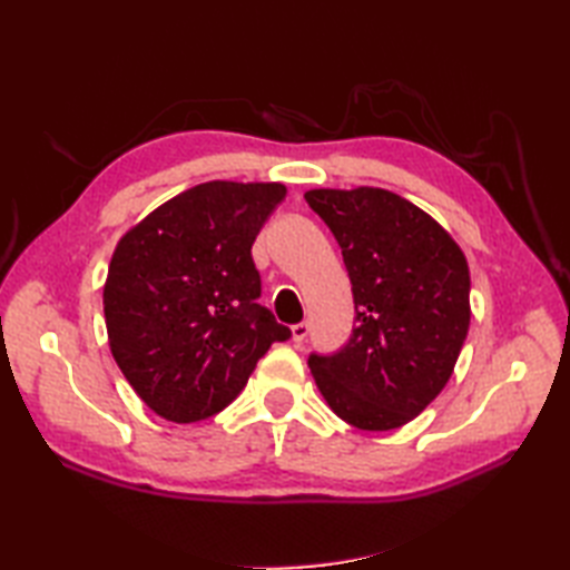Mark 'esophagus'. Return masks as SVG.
<instances>
[{"label":"esophagus","mask_w":570,"mask_h":570,"mask_svg":"<svg viewBox=\"0 0 570 570\" xmlns=\"http://www.w3.org/2000/svg\"><path fill=\"white\" fill-rule=\"evenodd\" d=\"M292 337H294V343L296 345H301L308 337V323H296V325H292Z\"/></svg>","instance_id":"obj_1"}]
</instances>
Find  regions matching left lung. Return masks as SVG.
<instances>
[{
  "label": "left lung",
  "mask_w": 570,
  "mask_h": 570,
  "mask_svg": "<svg viewBox=\"0 0 570 570\" xmlns=\"http://www.w3.org/2000/svg\"><path fill=\"white\" fill-rule=\"evenodd\" d=\"M304 198L341 245L355 301L350 341L333 355L308 357L313 380L350 426H404L441 394L465 343V254L392 190L318 188Z\"/></svg>",
  "instance_id": "1"
}]
</instances>
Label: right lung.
<instances>
[{"mask_svg":"<svg viewBox=\"0 0 570 570\" xmlns=\"http://www.w3.org/2000/svg\"><path fill=\"white\" fill-rule=\"evenodd\" d=\"M282 184L208 180L119 239L102 292L112 357L156 414L190 423L245 390L272 343L292 337L259 304L252 245Z\"/></svg>","mask_w":570,"mask_h":570,"instance_id":"1","label":"right lung"}]
</instances>
